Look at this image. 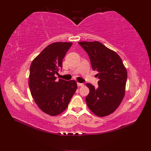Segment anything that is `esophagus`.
<instances>
[{
  "label": "esophagus",
  "mask_w": 151,
  "mask_h": 151,
  "mask_svg": "<svg viewBox=\"0 0 151 151\" xmlns=\"http://www.w3.org/2000/svg\"><path fill=\"white\" fill-rule=\"evenodd\" d=\"M77 86H79V87H82V86H84V84H83V83H77Z\"/></svg>",
  "instance_id": "obj_1"
}]
</instances>
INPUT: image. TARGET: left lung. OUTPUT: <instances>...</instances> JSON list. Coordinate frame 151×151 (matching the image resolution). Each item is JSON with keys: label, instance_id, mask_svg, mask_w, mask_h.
Returning a JSON list of instances; mask_svg holds the SVG:
<instances>
[{"label": "left lung", "instance_id": "1", "mask_svg": "<svg viewBox=\"0 0 151 151\" xmlns=\"http://www.w3.org/2000/svg\"><path fill=\"white\" fill-rule=\"evenodd\" d=\"M88 54L91 67L98 72V87L87 83L89 93L86 98L91 111L98 116L110 115L119 106L125 96L127 72L120 56L99 42L78 43Z\"/></svg>", "mask_w": 151, "mask_h": 151}]
</instances>
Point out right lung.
Segmentation results:
<instances>
[{"instance_id":"right-lung-1","label":"right lung","mask_w":151,"mask_h":151,"mask_svg":"<svg viewBox=\"0 0 151 151\" xmlns=\"http://www.w3.org/2000/svg\"><path fill=\"white\" fill-rule=\"evenodd\" d=\"M72 45L71 42L49 45L30 66L29 87L32 97L44 113L51 116L65 110L77 88L75 81H56L55 77L62 67L63 58Z\"/></svg>"}]
</instances>
